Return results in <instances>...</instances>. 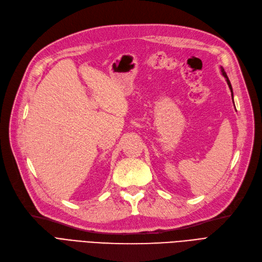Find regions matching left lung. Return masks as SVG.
Returning a JSON list of instances; mask_svg holds the SVG:
<instances>
[{
	"mask_svg": "<svg viewBox=\"0 0 262 262\" xmlns=\"http://www.w3.org/2000/svg\"><path fill=\"white\" fill-rule=\"evenodd\" d=\"M221 68V73H222V76L225 78V80H227V82H228V85H229V88H230V90H231V93H232V100H233V90H232V85H231V82H230V80H229V78H228V76H227V74H225V71H224V69L222 68V67H220ZM233 103H234V101H233Z\"/></svg>",
	"mask_w": 262,
	"mask_h": 262,
	"instance_id": "left-lung-1",
	"label": "left lung"
}]
</instances>
